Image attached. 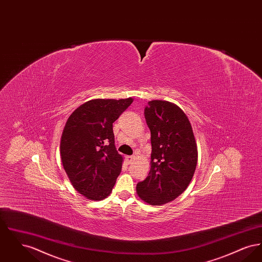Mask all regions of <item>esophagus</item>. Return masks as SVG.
Masks as SVG:
<instances>
[{
	"mask_svg": "<svg viewBox=\"0 0 262 262\" xmlns=\"http://www.w3.org/2000/svg\"><path fill=\"white\" fill-rule=\"evenodd\" d=\"M135 160V156H125V161L127 164H130Z\"/></svg>",
	"mask_w": 262,
	"mask_h": 262,
	"instance_id": "34e87169",
	"label": "esophagus"
}]
</instances>
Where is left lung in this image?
<instances>
[{
    "label": "left lung",
    "instance_id": "8db88e82",
    "mask_svg": "<svg viewBox=\"0 0 262 262\" xmlns=\"http://www.w3.org/2000/svg\"><path fill=\"white\" fill-rule=\"evenodd\" d=\"M144 116L151 133V161L147 178L137 193L150 205L176 200L188 187L198 164V145L190 122L174 103L149 101Z\"/></svg>",
    "mask_w": 262,
    "mask_h": 262
}]
</instances>
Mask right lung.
<instances>
[{
	"label": "right lung",
	"instance_id": "obj_1",
	"mask_svg": "<svg viewBox=\"0 0 262 262\" xmlns=\"http://www.w3.org/2000/svg\"><path fill=\"white\" fill-rule=\"evenodd\" d=\"M133 101L89 100L66 123L60 144L62 167L75 190L88 200L106 199L121 173L124 159L116 150L113 123Z\"/></svg>",
	"mask_w": 262,
	"mask_h": 262
}]
</instances>
